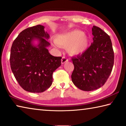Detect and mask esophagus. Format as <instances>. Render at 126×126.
Returning a JSON list of instances; mask_svg holds the SVG:
<instances>
[{
	"label": "esophagus",
	"instance_id": "34e87169",
	"mask_svg": "<svg viewBox=\"0 0 126 126\" xmlns=\"http://www.w3.org/2000/svg\"><path fill=\"white\" fill-rule=\"evenodd\" d=\"M68 59L66 58V57H63L62 58V60H61V62H62V64H64L65 63V62H68Z\"/></svg>",
	"mask_w": 126,
	"mask_h": 126
}]
</instances>
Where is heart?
Here are the masks:
<instances>
[{"label":"heart","instance_id":"obj_1","mask_svg":"<svg viewBox=\"0 0 126 126\" xmlns=\"http://www.w3.org/2000/svg\"><path fill=\"white\" fill-rule=\"evenodd\" d=\"M55 41L59 46L67 47L69 45V52L75 55L84 52L88 48L89 44L88 37L79 31L59 34L56 36Z\"/></svg>","mask_w":126,"mask_h":126}]
</instances>
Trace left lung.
I'll list each match as a JSON object with an SVG mask.
<instances>
[{
  "instance_id": "8db88e82",
  "label": "left lung",
  "mask_w": 126,
  "mask_h": 126,
  "mask_svg": "<svg viewBox=\"0 0 126 126\" xmlns=\"http://www.w3.org/2000/svg\"><path fill=\"white\" fill-rule=\"evenodd\" d=\"M93 43L81 55L72 58L74 66L71 78L82 91H91L103 86L111 73L114 52L110 36L100 28L92 29Z\"/></svg>"
}]
</instances>
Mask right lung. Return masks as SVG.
Wrapping results in <instances>:
<instances>
[{"mask_svg":"<svg viewBox=\"0 0 126 126\" xmlns=\"http://www.w3.org/2000/svg\"><path fill=\"white\" fill-rule=\"evenodd\" d=\"M49 34L37 25L20 32L13 43L10 63L17 82L25 91L43 92L51 86L52 75L61 65V57H54L47 49ZM37 40L38 44H33Z\"/></svg>","mask_w":126,"mask_h":126,"instance_id":"right-lung-1","label":"right lung"}]
</instances>
